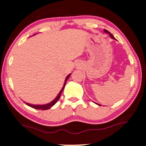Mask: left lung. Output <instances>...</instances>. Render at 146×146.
I'll use <instances>...</instances> for the list:
<instances>
[{
  "label": "left lung",
  "mask_w": 146,
  "mask_h": 146,
  "mask_svg": "<svg viewBox=\"0 0 146 146\" xmlns=\"http://www.w3.org/2000/svg\"><path fill=\"white\" fill-rule=\"evenodd\" d=\"M104 32H105V33H107V34H108V35H110V38H112V39H115V38L114 37H113V36L112 35H111V34L110 33V32L109 31H106V30H105L104 29ZM98 104V105H99V106H101V105H100V104Z\"/></svg>",
  "instance_id": "1"
}]
</instances>
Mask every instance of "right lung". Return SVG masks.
Masks as SVG:
<instances>
[{
  "label": "right lung",
  "instance_id": "add662e5",
  "mask_svg": "<svg viewBox=\"0 0 146 146\" xmlns=\"http://www.w3.org/2000/svg\"><path fill=\"white\" fill-rule=\"evenodd\" d=\"M35 35H34L33 36H35ZM70 75H71V74H69L67 76L66 78V79H65L64 83V85H63L62 88L61 89V90H60V92L58 93V94L57 95V96L52 101L50 102V103H48V104H43V105H40V104H36V105H35V104H29V103L25 102V103H26V104L29 106L31 107V108H33L36 109V110H48V109H50V108L52 107L57 102L58 100H59L60 97V96H61V94H62V92L63 90H64V87H65L66 83V82H67V80H68V79L69 78L70 76Z\"/></svg>",
  "mask_w": 146,
  "mask_h": 146
}]
</instances>
